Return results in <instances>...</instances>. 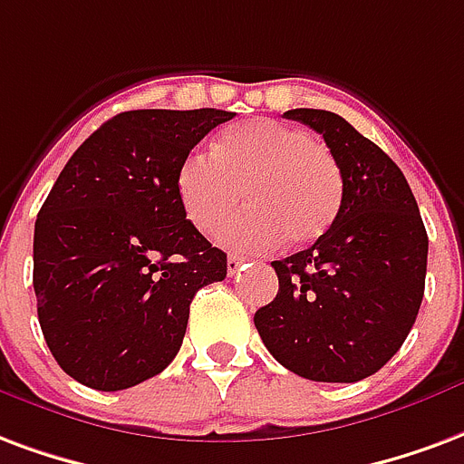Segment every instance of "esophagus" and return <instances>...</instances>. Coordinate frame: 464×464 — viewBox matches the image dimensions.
Segmentation results:
<instances>
[{"label":"esophagus","instance_id":"34e87169","mask_svg":"<svg viewBox=\"0 0 464 464\" xmlns=\"http://www.w3.org/2000/svg\"><path fill=\"white\" fill-rule=\"evenodd\" d=\"M241 266H243V258H238V256H228V276H236Z\"/></svg>","mask_w":464,"mask_h":464}]
</instances>
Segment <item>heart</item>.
<instances>
[{"instance_id":"b5f03b06","label":"heart","mask_w":464,"mask_h":464,"mask_svg":"<svg viewBox=\"0 0 464 464\" xmlns=\"http://www.w3.org/2000/svg\"><path fill=\"white\" fill-rule=\"evenodd\" d=\"M243 198L248 208L221 228L233 250H263L283 236L295 246L327 231L342 206V171L324 142L302 127L250 120L223 130L214 157L188 152L177 197L198 231L211 233Z\"/></svg>"}]
</instances>
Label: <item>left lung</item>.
<instances>
[{
  "label": "left lung",
  "mask_w": 464,
  "mask_h": 464,
  "mask_svg": "<svg viewBox=\"0 0 464 464\" xmlns=\"http://www.w3.org/2000/svg\"><path fill=\"white\" fill-rule=\"evenodd\" d=\"M285 118L324 137L342 171V206L312 248L273 260L280 290L253 322L285 369L354 383L379 372L413 327L428 233L403 171L369 137L327 110Z\"/></svg>",
  "instance_id": "1"
}]
</instances>
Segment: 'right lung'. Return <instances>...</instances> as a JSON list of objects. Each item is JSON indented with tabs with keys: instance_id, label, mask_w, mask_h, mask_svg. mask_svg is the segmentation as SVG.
I'll list each match as a JSON object with an SVG mask.
<instances>
[{
	"instance_id": "add662e5",
	"label": "right lung",
	"mask_w": 464,
	"mask_h": 464,
	"mask_svg": "<svg viewBox=\"0 0 464 464\" xmlns=\"http://www.w3.org/2000/svg\"><path fill=\"white\" fill-rule=\"evenodd\" d=\"M233 115L120 112L58 174L34 226V293L51 354L78 383L122 391L164 372L194 295L226 277V253L181 208L177 169Z\"/></svg>"
}]
</instances>
